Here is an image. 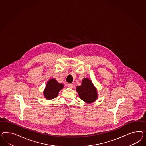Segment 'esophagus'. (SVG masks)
Listing matches in <instances>:
<instances>
[{"label":"esophagus","mask_w":146,"mask_h":146,"mask_svg":"<svg viewBox=\"0 0 146 146\" xmlns=\"http://www.w3.org/2000/svg\"><path fill=\"white\" fill-rule=\"evenodd\" d=\"M73 84H71V83H69V84H68V85H67V87H68L69 88H71V89H72L73 88Z\"/></svg>","instance_id":"esophagus-1"}]
</instances>
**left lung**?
Listing matches in <instances>:
<instances>
[{
	"mask_svg": "<svg viewBox=\"0 0 146 146\" xmlns=\"http://www.w3.org/2000/svg\"><path fill=\"white\" fill-rule=\"evenodd\" d=\"M76 91L80 98L86 103H93L98 97L97 90L92 82L87 78L82 80L81 86H77Z\"/></svg>",
	"mask_w": 146,
	"mask_h": 146,
	"instance_id": "8db88e82",
	"label": "left lung"
}]
</instances>
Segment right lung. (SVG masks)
<instances>
[{"mask_svg": "<svg viewBox=\"0 0 146 146\" xmlns=\"http://www.w3.org/2000/svg\"><path fill=\"white\" fill-rule=\"evenodd\" d=\"M63 84L58 83L55 79L50 80L44 91V97L48 100L55 98L57 97L59 91L63 89Z\"/></svg>", "mask_w": 146, "mask_h": 146, "instance_id": "add662e5", "label": "right lung"}]
</instances>
